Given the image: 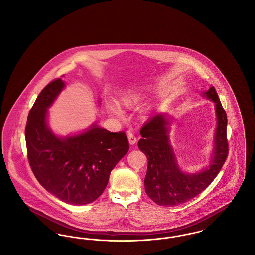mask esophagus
I'll use <instances>...</instances> for the list:
<instances>
[{
	"instance_id": "esophagus-1",
	"label": "esophagus",
	"mask_w": 255,
	"mask_h": 255,
	"mask_svg": "<svg viewBox=\"0 0 255 255\" xmlns=\"http://www.w3.org/2000/svg\"><path fill=\"white\" fill-rule=\"evenodd\" d=\"M127 136H128V139H129V143H130L131 145H133V144H135V143H136L137 138L133 135V133H131V132H128V133H127Z\"/></svg>"
}]
</instances>
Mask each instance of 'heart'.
Masks as SVG:
<instances>
[{
  "instance_id": "obj_1",
  "label": "heart",
  "mask_w": 255,
  "mask_h": 255,
  "mask_svg": "<svg viewBox=\"0 0 255 255\" xmlns=\"http://www.w3.org/2000/svg\"><path fill=\"white\" fill-rule=\"evenodd\" d=\"M138 100H139V96L134 94V93H127V94L122 95L121 97V102L123 105H125L127 107H132L133 105H135L138 102ZM108 107H109V110L112 113H114L116 115L121 114L120 109L118 107H116L115 105L109 104Z\"/></svg>"
}]
</instances>
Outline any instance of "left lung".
<instances>
[{
  "mask_svg": "<svg viewBox=\"0 0 255 255\" xmlns=\"http://www.w3.org/2000/svg\"><path fill=\"white\" fill-rule=\"evenodd\" d=\"M203 96L215 103L217 127L210 164L205 169L188 174L179 167L170 144L169 118L159 113L151 117L140 130L138 148L148 159L144 179L146 194L157 205L175 206L183 204L204 191L213 182L229 154L227 139V113L223 108L214 87Z\"/></svg>",
  "mask_w": 255,
  "mask_h": 255,
  "instance_id": "obj_1",
  "label": "left lung"
}]
</instances>
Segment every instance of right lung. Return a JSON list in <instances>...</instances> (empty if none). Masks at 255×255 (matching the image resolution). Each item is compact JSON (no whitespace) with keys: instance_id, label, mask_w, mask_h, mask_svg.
Masks as SVG:
<instances>
[{"instance_id":"1","label":"right lung","mask_w":255,"mask_h":255,"mask_svg":"<svg viewBox=\"0 0 255 255\" xmlns=\"http://www.w3.org/2000/svg\"><path fill=\"white\" fill-rule=\"evenodd\" d=\"M64 87L61 78L51 81L29 111L24 131L27 158L46 190L67 204L82 206L103 193L129 142L124 132L111 133L96 123L79 134L60 137L52 133L48 109Z\"/></svg>"}]
</instances>
